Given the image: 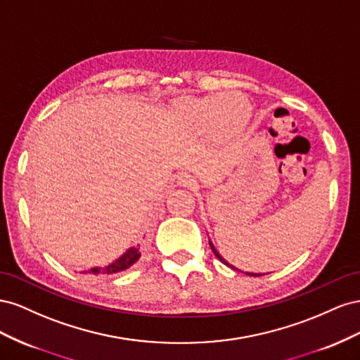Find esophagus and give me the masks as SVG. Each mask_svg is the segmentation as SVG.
<instances>
[{
  "instance_id": "obj_1",
  "label": "esophagus",
  "mask_w": 360,
  "mask_h": 360,
  "mask_svg": "<svg viewBox=\"0 0 360 360\" xmlns=\"http://www.w3.org/2000/svg\"><path fill=\"white\" fill-rule=\"evenodd\" d=\"M178 184L186 188H196L198 187V181L194 179L191 174L188 173H179L178 174Z\"/></svg>"
}]
</instances>
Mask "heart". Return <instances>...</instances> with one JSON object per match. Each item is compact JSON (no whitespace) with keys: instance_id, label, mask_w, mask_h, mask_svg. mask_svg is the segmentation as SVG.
<instances>
[{"instance_id":"b5f03b06","label":"heart","mask_w":360,"mask_h":360,"mask_svg":"<svg viewBox=\"0 0 360 360\" xmlns=\"http://www.w3.org/2000/svg\"><path fill=\"white\" fill-rule=\"evenodd\" d=\"M235 101L238 99L224 95L194 98L181 102L176 115L188 131L203 132L214 128L219 134H233L249 117L248 108L243 105L244 110L240 112V105L233 104Z\"/></svg>"}]
</instances>
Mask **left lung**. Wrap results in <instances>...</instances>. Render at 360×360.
I'll return each mask as SVG.
<instances>
[{
  "label": "left lung",
  "mask_w": 360,
  "mask_h": 360,
  "mask_svg": "<svg viewBox=\"0 0 360 360\" xmlns=\"http://www.w3.org/2000/svg\"><path fill=\"white\" fill-rule=\"evenodd\" d=\"M210 245H211V249H212L214 255H215V256H217V258H219V259H220V261H221L223 264H226V265H228V266H231V269H233V270H237V269H235V266H233V265H231V264H229L228 261H226V259L223 258V256H221V255H220V253H219L217 250H215V249H214V245H212V243H211V241H210ZM245 274H249V276H261V274H253V273H245Z\"/></svg>",
  "instance_id": "left-lung-1"
}]
</instances>
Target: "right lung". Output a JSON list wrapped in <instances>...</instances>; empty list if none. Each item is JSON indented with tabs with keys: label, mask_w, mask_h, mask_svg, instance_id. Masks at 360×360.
<instances>
[{
	"label": "right lung",
	"mask_w": 360,
	"mask_h": 360,
	"mask_svg": "<svg viewBox=\"0 0 360 360\" xmlns=\"http://www.w3.org/2000/svg\"><path fill=\"white\" fill-rule=\"evenodd\" d=\"M140 256H141L140 245H134V248H129L112 264L104 266V269H102V266H95V269H90L89 273L98 276V274H116L120 271H125L131 265H134L139 261Z\"/></svg>",
	"instance_id": "add662e5"
}]
</instances>
